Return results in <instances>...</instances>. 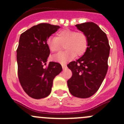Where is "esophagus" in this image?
Returning <instances> with one entry per match:
<instances>
[{
    "mask_svg": "<svg viewBox=\"0 0 124 124\" xmlns=\"http://www.w3.org/2000/svg\"><path fill=\"white\" fill-rule=\"evenodd\" d=\"M62 68H63V69L67 68V65H66L65 64H63V63L62 64Z\"/></svg>",
    "mask_w": 124,
    "mask_h": 124,
    "instance_id": "esophagus-1",
    "label": "esophagus"
}]
</instances>
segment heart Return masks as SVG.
I'll list each match as a JSON object with an SVG mask.
<instances>
[{
	"mask_svg": "<svg viewBox=\"0 0 124 124\" xmlns=\"http://www.w3.org/2000/svg\"><path fill=\"white\" fill-rule=\"evenodd\" d=\"M47 45L52 53L56 54L63 49L66 50L54 57L55 61L65 63L77 56L85 54L88 46L87 37L82 32H76L69 29H63L56 33V37H50Z\"/></svg>",
	"mask_w": 124,
	"mask_h": 124,
	"instance_id": "obj_1",
	"label": "heart"
}]
</instances>
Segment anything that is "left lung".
Listing matches in <instances>:
<instances>
[{"instance_id":"left-lung-1","label":"left lung","mask_w":124,"mask_h":124,"mask_svg":"<svg viewBox=\"0 0 124 124\" xmlns=\"http://www.w3.org/2000/svg\"><path fill=\"white\" fill-rule=\"evenodd\" d=\"M76 26L86 35L88 46L82 57L67 65L72 73L67 84L72 95L86 98L99 89L104 79L108 70L110 46L107 35L97 24L87 22Z\"/></svg>"}]
</instances>
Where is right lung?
<instances>
[{
	"label": "right lung",
	"instance_id": "1",
	"mask_svg": "<svg viewBox=\"0 0 124 124\" xmlns=\"http://www.w3.org/2000/svg\"><path fill=\"white\" fill-rule=\"evenodd\" d=\"M60 26L48 23L33 26L21 34L17 49L18 77L22 88L31 98L41 99L50 93L53 80L62 71L59 63L47 65L50 51L47 40Z\"/></svg>",
	"mask_w": 124,
	"mask_h": 124
}]
</instances>
